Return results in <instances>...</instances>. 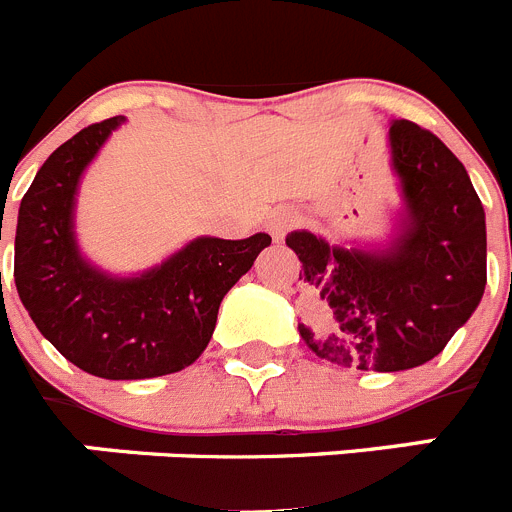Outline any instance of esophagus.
<instances>
[{"instance_id": "esophagus-1", "label": "esophagus", "mask_w": 512, "mask_h": 512, "mask_svg": "<svg viewBox=\"0 0 512 512\" xmlns=\"http://www.w3.org/2000/svg\"><path fill=\"white\" fill-rule=\"evenodd\" d=\"M292 225H295V212L284 210V207H277L266 217V230H269L274 241H282L287 230H292Z\"/></svg>"}]
</instances>
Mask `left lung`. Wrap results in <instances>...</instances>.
I'll use <instances>...</instances> for the list:
<instances>
[{
	"label": "left lung",
	"mask_w": 512,
	"mask_h": 512,
	"mask_svg": "<svg viewBox=\"0 0 512 512\" xmlns=\"http://www.w3.org/2000/svg\"><path fill=\"white\" fill-rule=\"evenodd\" d=\"M387 151L400 192L387 241L338 246L310 230L287 235L302 261V341L318 359L361 372L431 361L487 284L485 207L464 164L410 120L390 122Z\"/></svg>",
	"instance_id": "8db88e82"
}]
</instances>
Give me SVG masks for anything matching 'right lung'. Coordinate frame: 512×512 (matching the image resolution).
I'll return each mask as SVG.
<instances>
[{"instance_id":"add662e5","label":"right lung","mask_w":512,"mask_h":512,"mask_svg":"<svg viewBox=\"0 0 512 512\" xmlns=\"http://www.w3.org/2000/svg\"><path fill=\"white\" fill-rule=\"evenodd\" d=\"M122 122L89 125L40 166L17 215L15 284L27 315L71 364L102 379H151L200 359L220 302L271 238L200 235L130 277L87 259L76 241V197Z\"/></svg>"}]
</instances>
